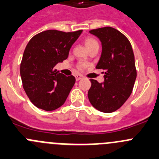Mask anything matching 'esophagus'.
I'll return each mask as SVG.
<instances>
[{
    "label": "esophagus",
    "instance_id": "34e87169",
    "mask_svg": "<svg viewBox=\"0 0 159 159\" xmlns=\"http://www.w3.org/2000/svg\"><path fill=\"white\" fill-rule=\"evenodd\" d=\"M75 78H76V81H79V80H81V78H82V76L80 75H77L76 76H75Z\"/></svg>",
    "mask_w": 159,
    "mask_h": 159
}]
</instances>
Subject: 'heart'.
<instances>
[{"label": "heart", "mask_w": 159, "mask_h": 159, "mask_svg": "<svg viewBox=\"0 0 159 159\" xmlns=\"http://www.w3.org/2000/svg\"><path fill=\"white\" fill-rule=\"evenodd\" d=\"M84 45L85 47H87L88 50H91L93 47H99V44H98V40H97L96 39L93 38L92 36H88L84 39ZM89 67V64L84 62H80L78 64V69L80 70H84V69H86L87 67Z\"/></svg>", "instance_id": "1"}]
</instances>
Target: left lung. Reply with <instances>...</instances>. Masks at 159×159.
Masks as SVG:
<instances>
[{
  "label": "left lung",
  "instance_id": "8db88e82",
  "mask_svg": "<svg viewBox=\"0 0 159 159\" xmlns=\"http://www.w3.org/2000/svg\"><path fill=\"white\" fill-rule=\"evenodd\" d=\"M102 43L101 57L96 68L104 74V81L90 79L88 92L91 104L103 112H112L124 104L133 91L137 78L134 54L128 39L112 27L92 29Z\"/></svg>",
  "mask_w": 159,
  "mask_h": 159
}]
</instances>
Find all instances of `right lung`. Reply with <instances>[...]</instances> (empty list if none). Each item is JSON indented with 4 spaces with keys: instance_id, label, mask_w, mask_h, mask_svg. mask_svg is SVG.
Listing matches in <instances>:
<instances>
[{
    "instance_id": "obj_1",
    "label": "right lung",
    "mask_w": 159,
    "mask_h": 159,
    "mask_svg": "<svg viewBox=\"0 0 159 159\" xmlns=\"http://www.w3.org/2000/svg\"><path fill=\"white\" fill-rule=\"evenodd\" d=\"M81 32L47 30L34 35L28 43L20 74L26 95L39 109L53 111L65 102L75 78L65 76L53 68L67 59Z\"/></svg>"
}]
</instances>
